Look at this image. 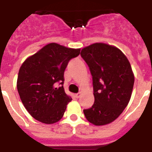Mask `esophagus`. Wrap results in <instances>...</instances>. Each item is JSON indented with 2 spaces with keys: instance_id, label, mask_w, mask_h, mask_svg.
Returning a JSON list of instances; mask_svg holds the SVG:
<instances>
[{
  "instance_id": "esophagus-1",
  "label": "esophagus",
  "mask_w": 152,
  "mask_h": 152,
  "mask_svg": "<svg viewBox=\"0 0 152 152\" xmlns=\"http://www.w3.org/2000/svg\"><path fill=\"white\" fill-rule=\"evenodd\" d=\"M80 92H79V93H76V95H75V97L77 98V99H78V98L80 97Z\"/></svg>"
}]
</instances>
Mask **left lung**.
<instances>
[{
    "instance_id": "left-lung-1",
    "label": "left lung",
    "mask_w": 152,
    "mask_h": 152,
    "mask_svg": "<svg viewBox=\"0 0 152 152\" xmlns=\"http://www.w3.org/2000/svg\"><path fill=\"white\" fill-rule=\"evenodd\" d=\"M80 55L92 76L95 96L93 106L83 113L93 125H107L120 116L132 95L134 75L130 63L119 49L105 43L87 46Z\"/></svg>"
}]
</instances>
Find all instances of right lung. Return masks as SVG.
Segmentation results:
<instances>
[{"label": "right lung", "instance_id": "right-lung-1", "mask_svg": "<svg viewBox=\"0 0 152 152\" xmlns=\"http://www.w3.org/2000/svg\"><path fill=\"white\" fill-rule=\"evenodd\" d=\"M80 49L50 43L28 57L18 74L17 90L28 113L39 121L53 124L61 119L72 98L64 92V72ZM59 88H56V83Z\"/></svg>", "mask_w": 152, "mask_h": 152}]
</instances>
